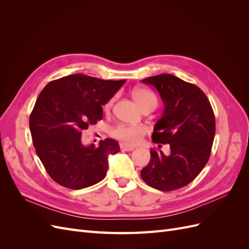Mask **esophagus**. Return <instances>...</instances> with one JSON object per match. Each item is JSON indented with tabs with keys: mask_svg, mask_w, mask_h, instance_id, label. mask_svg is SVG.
<instances>
[{
	"mask_svg": "<svg viewBox=\"0 0 249 249\" xmlns=\"http://www.w3.org/2000/svg\"><path fill=\"white\" fill-rule=\"evenodd\" d=\"M134 146H130V145H126V144H120V149L124 150V152H132L134 150Z\"/></svg>",
	"mask_w": 249,
	"mask_h": 249,
	"instance_id": "1",
	"label": "esophagus"
}]
</instances>
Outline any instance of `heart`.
I'll use <instances>...</instances> for the list:
<instances>
[{
	"label": "heart",
	"instance_id": "obj_1",
	"mask_svg": "<svg viewBox=\"0 0 249 249\" xmlns=\"http://www.w3.org/2000/svg\"><path fill=\"white\" fill-rule=\"evenodd\" d=\"M133 97L141 108L147 106V105H155V106H157L158 104L157 96L147 89L139 88L134 90ZM112 102L113 100H110L105 105V109L108 110L111 107ZM143 134H144V129L142 126L126 124H117L116 126L112 127L110 131V135L113 138L125 143V144H135V143H137L143 136Z\"/></svg>",
	"mask_w": 249,
	"mask_h": 249
}]
</instances>
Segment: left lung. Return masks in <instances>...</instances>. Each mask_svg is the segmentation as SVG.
<instances>
[{
	"instance_id": "obj_1",
	"label": "left lung",
	"mask_w": 249,
	"mask_h": 249,
	"mask_svg": "<svg viewBox=\"0 0 249 249\" xmlns=\"http://www.w3.org/2000/svg\"><path fill=\"white\" fill-rule=\"evenodd\" d=\"M142 82L156 87L164 103L152 139L169 144L170 155L150 148L141 178L160 191L177 190L191 183L210 159L216 130L214 112L201 89L172 74L161 73Z\"/></svg>"
}]
</instances>
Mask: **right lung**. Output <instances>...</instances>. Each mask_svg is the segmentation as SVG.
<instances>
[{"instance_id": "add662e5", "label": "right lung", "mask_w": 249, "mask_h": 249, "mask_svg": "<svg viewBox=\"0 0 249 249\" xmlns=\"http://www.w3.org/2000/svg\"><path fill=\"white\" fill-rule=\"evenodd\" d=\"M125 80H101L74 73L50 82L30 115L33 145L49 176L70 189L92 186L106 177L108 156L119 144L106 138L99 146H84L81 135L103 118L106 104Z\"/></svg>"}]
</instances>
